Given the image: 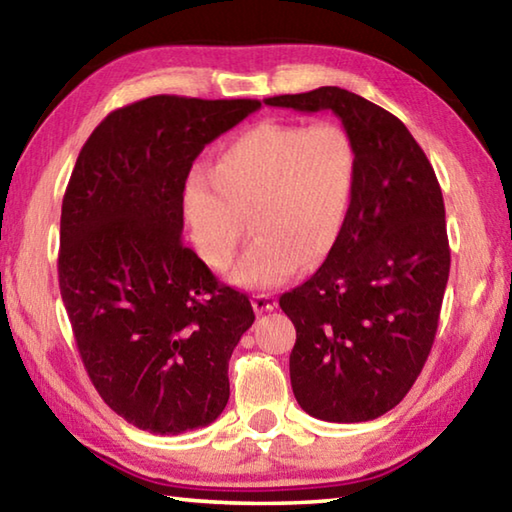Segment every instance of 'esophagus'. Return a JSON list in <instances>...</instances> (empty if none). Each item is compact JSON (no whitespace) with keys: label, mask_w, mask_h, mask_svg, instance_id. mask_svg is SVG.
<instances>
[{"label":"esophagus","mask_w":512,"mask_h":512,"mask_svg":"<svg viewBox=\"0 0 512 512\" xmlns=\"http://www.w3.org/2000/svg\"><path fill=\"white\" fill-rule=\"evenodd\" d=\"M275 307H277V298L273 293H257V296H253V309L257 314H264V311H271Z\"/></svg>","instance_id":"esophagus-1"}]
</instances>
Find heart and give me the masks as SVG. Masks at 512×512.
<instances>
[{
	"label": "heart",
	"instance_id": "b5f03b06",
	"mask_svg": "<svg viewBox=\"0 0 512 512\" xmlns=\"http://www.w3.org/2000/svg\"><path fill=\"white\" fill-rule=\"evenodd\" d=\"M357 187L359 146L339 121H264L223 144L212 171H189L180 201L196 253L216 271L232 264L253 214L257 241L230 280L273 289L302 262L314 266L329 257Z\"/></svg>",
	"mask_w": 512,
	"mask_h": 512
}]
</instances>
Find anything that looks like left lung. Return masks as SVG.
<instances>
[{"label":"left lung","instance_id":"obj_1","mask_svg":"<svg viewBox=\"0 0 512 512\" xmlns=\"http://www.w3.org/2000/svg\"><path fill=\"white\" fill-rule=\"evenodd\" d=\"M264 103L332 110L357 140L348 225L280 307L296 325L289 372L302 411L327 422L375 420L411 391L436 339L449 277L443 192L409 128L359 94L327 85Z\"/></svg>","mask_w":512,"mask_h":512}]
</instances>
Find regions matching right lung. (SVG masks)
Returning <instances> with one entry per match:
<instances>
[{"instance_id":"right-lung-1","label":"right lung","mask_w":512,"mask_h":512,"mask_svg":"<svg viewBox=\"0 0 512 512\" xmlns=\"http://www.w3.org/2000/svg\"><path fill=\"white\" fill-rule=\"evenodd\" d=\"M257 99L158 94L112 110L83 144L60 214L58 282L94 388L137 429L178 436L219 418L228 361L255 314L183 244L198 153Z\"/></svg>"}]
</instances>
